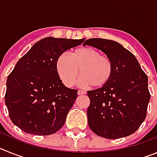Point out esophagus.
Listing matches in <instances>:
<instances>
[{
  "label": "esophagus",
  "mask_w": 157,
  "mask_h": 157,
  "mask_svg": "<svg viewBox=\"0 0 157 157\" xmlns=\"http://www.w3.org/2000/svg\"><path fill=\"white\" fill-rule=\"evenodd\" d=\"M86 94V91H84V90L78 91V95H82V94Z\"/></svg>",
  "instance_id": "34e87169"
}]
</instances>
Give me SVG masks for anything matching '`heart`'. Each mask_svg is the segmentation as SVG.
<instances>
[{"instance_id":"1","label":"heart","mask_w":157,"mask_h":157,"mask_svg":"<svg viewBox=\"0 0 157 157\" xmlns=\"http://www.w3.org/2000/svg\"><path fill=\"white\" fill-rule=\"evenodd\" d=\"M56 67L59 78L68 87L75 84L80 74L83 85L101 88L110 81L114 71L113 63L109 56L89 47L76 48L69 52L68 56H60Z\"/></svg>"}]
</instances>
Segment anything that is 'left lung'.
<instances>
[{"label":"left lung","mask_w":157,"mask_h":157,"mask_svg":"<svg viewBox=\"0 0 157 157\" xmlns=\"http://www.w3.org/2000/svg\"><path fill=\"white\" fill-rule=\"evenodd\" d=\"M101 50L112 59L113 75L105 86L87 91L90 105L88 124L97 135L118 139L132 134L146 116L150 100L148 77L138 59L121 44L102 38H90L83 45Z\"/></svg>","instance_id":"8db88e82"}]
</instances>
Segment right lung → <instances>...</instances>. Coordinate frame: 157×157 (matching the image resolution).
<instances>
[{
  "label": "right lung",
  "instance_id": "right-lung-1",
  "mask_svg": "<svg viewBox=\"0 0 157 157\" xmlns=\"http://www.w3.org/2000/svg\"><path fill=\"white\" fill-rule=\"evenodd\" d=\"M84 40L45 37L17 62L7 78L5 101L11 120L23 131L49 135L64 125L78 90L63 85L56 60Z\"/></svg>",
  "mask_w": 157,
  "mask_h": 157
}]
</instances>
